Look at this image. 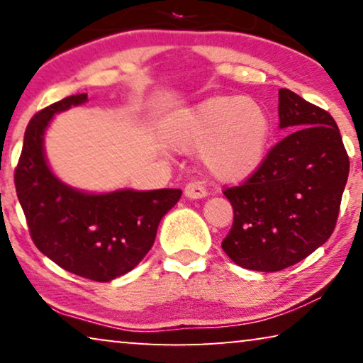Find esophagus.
Masks as SVG:
<instances>
[{
    "instance_id": "34e87169",
    "label": "esophagus",
    "mask_w": 363,
    "mask_h": 363,
    "mask_svg": "<svg viewBox=\"0 0 363 363\" xmlns=\"http://www.w3.org/2000/svg\"><path fill=\"white\" fill-rule=\"evenodd\" d=\"M185 196L190 198V200H200V198H205L208 193H206V188L200 185L198 182H190L186 183L185 186Z\"/></svg>"
}]
</instances>
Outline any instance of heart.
<instances>
[{
	"mask_svg": "<svg viewBox=\"0 0 363 363\" xmlns=\"http://www.w3.org/2000/svg\"><path fill=\"white\" fill-rule=\"evenodd\" d=\"M271 133L266 108L250 97L215 96L177 118L173 138L183 150H201L208 172L221 182L252 175Z\"/></svg>",
	"mask_w": 363,
	"mask_h": 363,
	"instance_id": "b5f03b06",
	"label": "heart"
}]
</instances>
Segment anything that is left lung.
<instances>
[{
    "label": "left lung",
    "mask_w": 363,
    "mask_h": 363,
    "mask_svg": "<svg viewBox=\"0 0 363 363\" xmlns=\"http://www.w3.org/2000/svg\"><path fill=\"white\" fill-rule=\"evenodd\" d=\"M277 111L291 132L242 185L225 190L235 220L223 251L262 272L286 269L329 240L350 168L329 112L289 89L279 91Z\"/></svg>",
    "instance_id": "obj_1"
}]
</instances>
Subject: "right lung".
<instances>
[{
	"label": "right lung",
	"mask_w": 363,
	"mask_h": 363,
	"mask_svg": "<svg viewBox=\"0 0 363 363\" xmlns=\"http://www.w3.org/2000/svg\"><path fill=\"white\" fill-rule=\"evenodd\" d=\"M84 102L87 94H77L31 118L14 185L38 250L72 274L108 282L145 257L160 220L177 205L182 190L87 193L59 180L48 165L44 135L56 113Z\"/></svg>",
	"instance_id": "1"
}]
</instances>
